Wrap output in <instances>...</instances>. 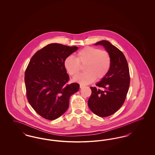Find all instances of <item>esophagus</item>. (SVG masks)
<instances>
[{"instance_id": "1", "label": "esophagus", "mask_w": 155, "mask_h": 155, "mask_svg": "<svg viewBox=\"0 0 155 155\" xmlns=\"http://www.w3.org/2000/svg\"><path fill=\"white\" fill-rule=\"evenodd\" d=\"M85 86L84 85H82V84H80V88H84Z\"/></svg>"}]
</instances>
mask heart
<instances>
[{"instance_id":"heart-1","label":"heart","mask_w":155,"mask_h":155,"mask_svg":"<svg viewBox=\"0 0 155 155\" xmlns=\"http://www.w3.org/2000/svg\"><path fill=\"white\" fill-rule=\"evenodd\" d=\"M111 59L109 52L99 48L87 46L76 54V58L69 56L64 61V66L68 74L75 76L81 70V66L86 71L78 74L74 81L83 85L89 84L96 80H101L110 69Z\"/></svg>"}]
</instances>
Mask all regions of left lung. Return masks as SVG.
Listing matches in <instances>:
<instances>
[{"instance_id": "obj_1", "label": "left lung", "mask_w": 155, "mask_h": 155, "mask_svg": "<svg viewBox=\"0 0 155 155\" xmlns=\"http://www.w3.org/2000/svg\"><path fill=\"white\" fill-rule=\"evenodd\" d=\"M103 45L111 59L108 74L96 84L99 88L90 87L89 108L97 116L106 117L115 113L124 103L130 84L129 67L125 56L109 41L103 40L95 44Z\"/></svg>"}]
</instances>
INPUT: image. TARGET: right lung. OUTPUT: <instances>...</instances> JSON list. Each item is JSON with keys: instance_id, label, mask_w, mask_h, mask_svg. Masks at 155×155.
<instances>
[{"instance_id": "obj_1", "label": "right lung", "mask_w": 155, "mask_h": 155, "mask_svg": "<svg viewBox=\"0 0 155 155\" xmlns=\"http://www.w3.org/2000/svg\"><path fill=\"white\" fill-rule=\"evenodd\" d=\"M77 46L48 45L37 51L25 71L26 95L28 102L43 118H59L68 108L70 97L80 88L77 83L68 84L70 78L64 66L67 57Z\"/></svg>"}]
</instances>
